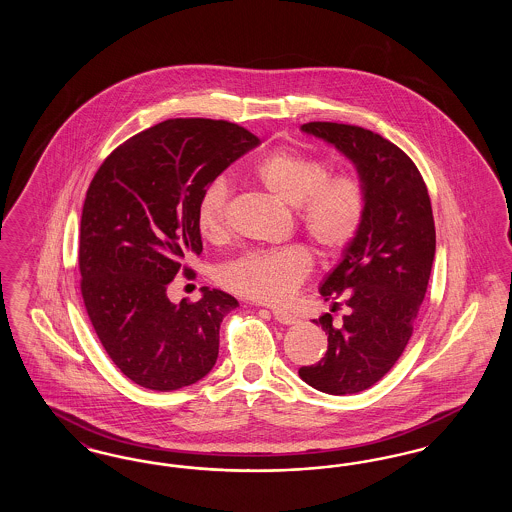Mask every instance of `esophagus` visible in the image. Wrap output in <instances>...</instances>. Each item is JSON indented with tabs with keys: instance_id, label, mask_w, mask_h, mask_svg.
Masks as SVG:
<instances>
[{
	"instance_id": "esophagus-1",
	"label": "esophagus",
	"mask_w": 512,
	"mask_h": 512,
	"mask_svg": "<svg viewBox=\"0 0 512 512\" xmlns=\"http://www.w3.org/2000/svg\"><path fill=\"white\" fill-rule=\"evenodd\" d=\"M272 317L276 318L280 324H286V326L297 322V317L288 313V311H284V309H272Z\"/></svg>"
}]
</instances>
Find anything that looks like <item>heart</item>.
I'll use <instances>...</instances> for the list:
<instances>
[{
    "label": "heart",
    "instance_id": "1",
    "mask_svg": "<svg viewBox=\"0 0 512 512\" xmlns=\"http://www.w3.org/2000/svg\"><path fill=\"white\" fill-rule=\"evenodd\" d=\"M253 174L280 201L297 207L303 230L324 253H340L363 224L366 194L363 182L341 172L328 176L322 159L292 147H276L263 155ZM230 184L211 180L197 199L195 226L205 240H219L226 228ZM313 267L311 251L303 245L257 249L226 263L219 280L232 292L255 301L278 303L297 288Z\"/></svg>",
    "mask_w": 512,
    "mask_h": 512
}]
</instances>
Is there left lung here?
<instances>
[{
    "label": "left lung",
    "mask_w": 512,
    "mask_h": 512,
    "mask_svg": "<svg viewBox=\"0 0 512 512\" xmlns=\"http://www.w3.org/2000/svg\"><path fill=\"white\" fill-rule=\"evenodd\" d=\"M301 132L353 163L366 209L355 240L318 288L324 301L341 295L349 313L340 324L330 313L313 320L328 334V351L299 376L322 393H359L390 372L411 340L436 255L430 195L413 161L380 134L338 122H307Z\"/></svg>",
    "instance_id": "obj_1"
}]
</instances>
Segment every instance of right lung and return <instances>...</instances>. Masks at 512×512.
<instances>
[{"instance_id":"right-lung-1","label":"right lung","mask_w":512,"mask_h":512,"mask_svg":"<svg viewBox=\"0 0 512 512\" xmlns=\"http://www.w3.org/2000/svg\"><path fill=\"white\" fill-rule=\"evenodd\" d=\"M259 138L211 119L159 122L117 147L96 172L80 220L82 297L101 345L146 390L205 378L219 357L230 293L172 303L169 284L203 251L195 207L203 188Z\"/></svg>"}]
</instances>
